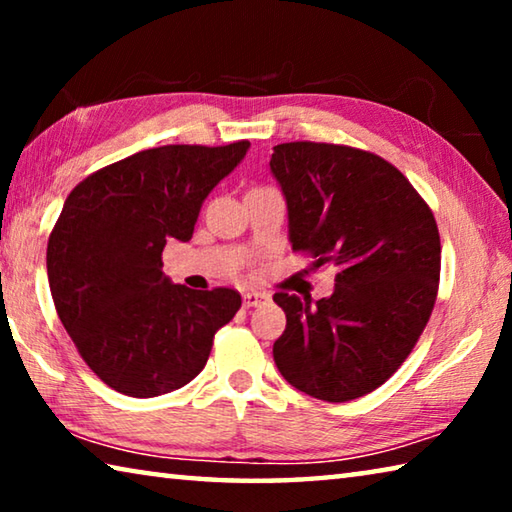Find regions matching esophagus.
<instances>
[{
    "label": "esophagus",
    "mask_w": 512,
    "mask_h": 512,
    "mask_svg": "<svg viewBox=\"0 0 512 512\" xmlns=\"http://www.w3.org/2000/svg\"><path fill=\"white\" fill-rule=\"evenodd\" d=\"M264 300H268V296L262 291H246L244 293V307H257L259 302H264Z\"/></svg>",
    "instance_id": "obj_1"
}]
</instances>
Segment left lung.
Instances as JSON below:
<instances>
[{
  "mask_svg": "<svg viewBox=\"0 0 512 512\" xmlns=\"http://www.w3.org/2000/svg\"><path fill=\"white\" fill-rule=\"evenodd\" d=\"M293 250L339 266L329 298L277 291L287 329L273 345L282 377L323 402L372 393L402 366L436 305L440 235L400 169L343 144L273 146Z\"/></svg>",
  "mask_w": 512,
  "mask_h": 512,
  "instance_id": "left-lung-1",
  "label": "left lung"
}]
</instances>
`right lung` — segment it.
Returning <instances> with one entry per match:
<instances>
[{
  "instance_id": "add662e5",
  "label": "right lung",
  "mask_w": 512,
  "mask_h": 512,
  "mask_svg": "<svg viewBox=\"0 0 512 512\" xmlns=\"http://www.w3.org/2000/svg\"><path fill=\"white\" fill-rule=\"evenodd\" d=\"M248 146L146 149L69 192L47 244L51 298L83 361L117 393L155 397L189 384L239 311L235 289L171 284L162 250L192 239L207 194Z\"/></svg>"
}]
</instances>
